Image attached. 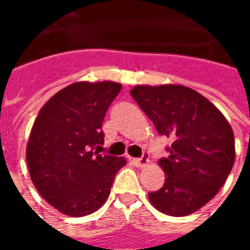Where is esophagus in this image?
I'll list each match as a JSON object with an SVG mask.
<instances>
[{"instance_id":"1","label":"esophagus","mask_w":250,"mask_h":250,"mask_svg":"<svg viewBox=\"0 0 250 250\" xmlns=\"http://www.w3.org/2000/svg\"><path fill=\"white\" fill-rule=\"evenodd\" d=\"M132 162L135 164V167H147L150 164V160H149V154L147 153H143V155L141 158H134Z\"/></svg>"}]
</instances>
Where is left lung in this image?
<instances>
[{"mask_svg": "<svg viewBox=\"0 0 250 250\" xmlns=\"http://www.w3.org/2000/svg\"><path fill=\"white\" fill-rule=\"evenodd\" d=\"M132 99L173 143L158 165L165 183L149 200L162 214L186 216L208 203L225 184L235 160L234 134L218 108L184 85H137Z\"/></svg>", "mask_w": 250, "mask_h": 250, "instance_id": "8db88e82", "label": "left lung"}]
</instances>
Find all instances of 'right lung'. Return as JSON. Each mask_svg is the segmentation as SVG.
<instances>
[{
  "label": "right lung",
  "instance_id": "right-lung-1",
  "mask_svg": "<svg viewBox=\"0 0 250 250\" xmlns=\"http://www.w3.org/2000/svg\"><path fill=\"white\" fill-rule=\"evenodd\" d=\"M122 85L74 83L42 107L27 143L29 176L42 198L59 212L85 216L109 196L125 157L100 154L103 120Z\"/></svg>",
  "mask_w": 250,
  "mask_h": 250
}]
</instances>
